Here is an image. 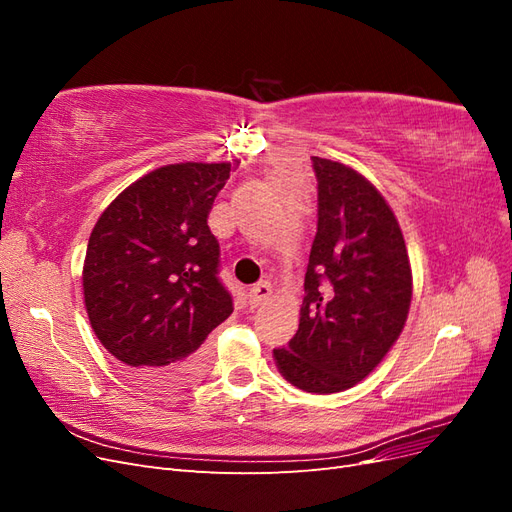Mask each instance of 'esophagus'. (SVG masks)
Returning <instances> with one entry per match:
<instances>
[{"label": "esophagus", "mask_w": 512, "mask_h": 512, "mask_svg": "<svg viewBox=\"0 0 512 512\" xmlns=\"http://www.w3.org/2000/svg\"><path fill=\"white\" fill-rule=\"evenodd\" d=\"M271 284L269 282H260V284H256L252 290H250V294H247V297H250V305L252 307H258V305H262L265 303L269 297H271Z\"/></svg>", "instance_id": "1"}]
</instances>
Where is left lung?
<instances>
[{
  "mask_svg": "<svg viewBox=\"0 0 512 512\" xmlns=\"http://www.w3.org/2000/svg\"><path fill=\"white\" fill-rule=\"evenodd\" d=\"M316 237L299 331L273 356L307 393H339L384 359L404 329L412 273L404 235L382 194L356 170L312 158Z\"/></svg>",
  "mask_w": 512,
  "mask_h": 512,
  "instance_id": "1",
  "label": "left lung"
}]
</instances>
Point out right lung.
Returning a JSON list of instances; mask_svg holds the SVG:
<instances>
[{"label":"right lung","mask_w":512,"mask_h":512,"mask_svg":"<svg viewBox=\"0 0 512 512\" xmlns=\"http://www.w3.org/2000/svg\"><path fill=\"white\" fill-rule=\"evenodd\" d=\"M230 164H168L123 190L91 230L83 290L91 329L143 384L203 376L205 339L232 314L207 218Z\"/></svg>","instance_id":"add662e5"}]
</instances>
